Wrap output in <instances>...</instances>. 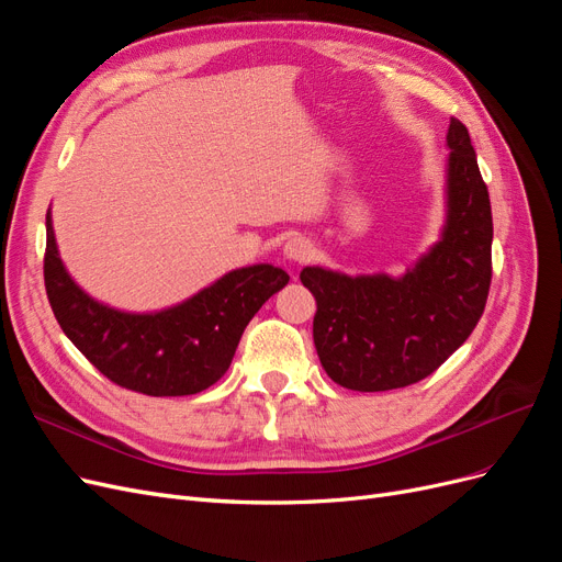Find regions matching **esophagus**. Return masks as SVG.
I'll list each match as a JSON object with an SVG mask.
<instances>
[{
    "label": "esophagus",
    "instance_id": "1",
    "mask_svg": "<svg viewBox=\"0 0 562 562\" xmlns=\"http://www.w3.org/2000/svg\"><path fill=\"white\" fill-rule=\"evenodd\" d=\"M312 252H314V244L310 239H304V236H293V239H288L283 246L285 260H291V262L310 260Z\"/></svg>",
    "mask_w": 562,
    "mask_h": 562
}]
</instances>
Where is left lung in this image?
Wrapping results in <instances>:
<instances>
[{
  "instance_id": "1",
  "label": "left lung",
  "mask_w": 562,
  "mask_h": 562,
  "mask_svg": "<svg viewBox=\"0 0 562 562\" xmlns=\"http://www.w3.org/2000/svg\"><path fill=\"white\" fill-rule=\"evenodd\" d=\"M443 227L438 241L403 274H345L304 267L316 297L314 345L328 378L351 391L415 384L467 342L479 323L492 277L487 187L462 122L446 135Z\"/></svg>"
}]
</instances>
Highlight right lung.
<instances>
[{"instance_id":"add662e5","label":"right lung","mask_w":562,"mask_h":562,"mask_svg":"<svg viewBox=\"0 0 562 562\" xmlns=\"http://www.w3.org/2000/svg\"><path fill=\"white\" fill-rule=\"evenodd\" d=\"M274 265H248L157 312L116 310L67 271L46 213L44 283L63 333L114 384L147 396H190L225 375L248 321L288 283Z\"/></svg>"}]
</instances>
